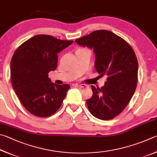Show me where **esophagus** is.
<instances>
[{"label":"esophagus","mask_w":157,"mask_h":157,"mask_svg":"<svg viewBox=\"0 0 157 157\" xmlns=\"http://www.w3.org/2000/svg\"><path fill=\"white\" fill-rule=\"evenodd\" d=\"M76 86H78L81 87H87V85H86V84H76Z\"/></svg>","instance_id":"obj_1"}]
</instances>
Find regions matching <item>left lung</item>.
<instances>
[{"label": "left lung", "mask_w": 157, "mask_h": 157, "mask_svg": "<svg viewBox=\"0 0 157 157\" xmlns=\"http://www.w3.org/2000/svg\"><path fill=\"white\" fill-rule=\"evenodd\" d=\"M75 42L93 49L96 70L108 76L103 87L91 86L93 94L86 101L87 108L97 119H113L125 108L135 92L138 61L134 52L125 40L108 30H97Z\"/></svg>", "instance_id": "8db88e82"}]
</instances>
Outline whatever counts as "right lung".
<instances>
[{
	"label": "right lung",
	"instance_id": "obj_1",
	"mask_svg": "<svg viewBox=\"0 0 157 157\" xmlns=\"http://www.w3.org/2000/svg\"><path fill=\"white\" fill-rule=\"evenodd\" d=\"M72 43L40 34L15 51L10 63L11 81L19 100L31 114L51 116L62 105L70 86L52 83L48 73L57 67L58 53Z\"/></svg>",
	"mask_w": 157,
	"mask_h": 157
}]
</instances>
